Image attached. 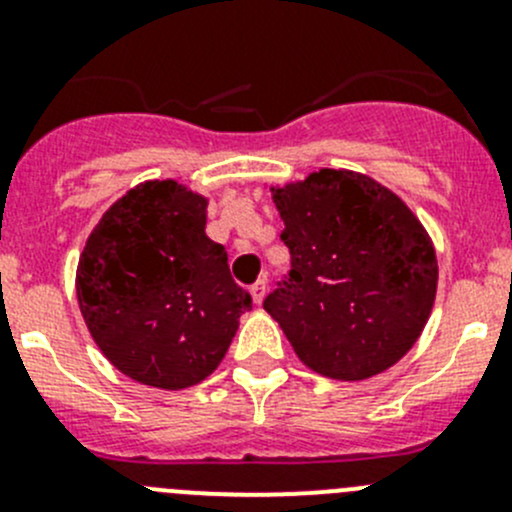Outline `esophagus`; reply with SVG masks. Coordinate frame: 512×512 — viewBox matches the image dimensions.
I'll list each match as a JSON object with an SVG mask.
<instances>
[{
	"instance_id": "obj_1",
	"label": "esophagus",
	"mask_w": 512,
	"mask_h": 512,
	"mask_svg": "<svg viewBox=\"0 0 512 512\" xmlns=\"http://www.w3.org/2000/svg\"><path fill=\"white\" fill-rule=\"evenodd\" d=\"M265 292H267V280H257L255 285L250 287V294L252 299H255V304H260L262 299H265Z\"/></svg>"
}]
</instances>
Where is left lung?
I'll return each mask as SVG.
<instances>
[{"label":"left lung","mask_w":512,"mask_h":512,"mask_svg":"<svg viewBox=\"0 0 512 512\" xmlns=\"http://www.w3.org/2000/svg\"><path fill=\"white\" fill-rule=\"evenodd\" d=\"M289 272L262 307L309 369L342 381L381 374L416 344L436 299L426 230L391 190L319 170L275 190Z\"/></svg>","instance_id":"obj_1"}]
</instances>
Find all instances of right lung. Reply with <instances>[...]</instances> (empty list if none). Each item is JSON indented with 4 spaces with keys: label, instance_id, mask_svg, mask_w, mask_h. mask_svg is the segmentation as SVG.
Segmentation results:
<instances>
[{
    "label": "right lung",
    "instance_id": "obj_1",
    "mask_svg": "<svg viewBox=\"0 0 512 512\" xmlns=\"http://www.w3.org/2000/svg\"><path fill=\"white\" fill-rule=\"evenodd\" d=\"M205 198L175 180L128 190L91 232L76 294L91 337L131 379L185 389L213 374L252 297L205 235Z\"/></svg>",
    "mask_w": 512,
    "mask_h": 512
}]
</instances>
